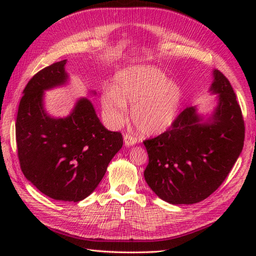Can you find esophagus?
<instances>
[{
    "label": "esophagus",
    "instance_id": "34e87169",
    "mask_svg": "<svg viewBox=\"0 0 256 256\" xmlns=\"http://www.w3.org/2000/svg\"><path fill=\"white\" fill-rule=\"evenodd\" d=\"M135 143H136V138H134L133 136L128 134L124 135V145L128 146V148H131Z\"/></svg>",
    "mask_w": 256,
    "mask_h": 256
}]
</instances>
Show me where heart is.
I'll use <instances>...</instances> for the list:
<instances>
[{
  "mask_svg": "<svg viewBox=\"0 0 256 256\" xmlns=\"http://www.w3.org/2000/svg\"><path fill=\"white\" fill-rule=\"evenodd\" d=\"M128 101L133 103L131 118L145 136H157L176 122L182 89L176 81L152 64L128 66L114 76V86L102 92L101 104L108 122L120 126L125 121Z\"/></svg>",
  "mask_w": 256,
  "mask_h": 256,
  "instance_id": "b5f03b06",
  "label": "heart"
}]
</instances>
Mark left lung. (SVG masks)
I'll list each match as a JSON object with an SVG mask.
<instances>
[{
	"label": "left lung",
	"mask_w": 256,
	"mask_h": 256,
	"mask_svg": "<svg viewBox=\"0 0 256 256\" xmlns=\"http://www.w3.org/2000/svg\"><path fill=\"white\" fill-rule=\"evenodd\" d=\"M210 113L189 106L165 133L148 140L145 180L156 196L170 204H192L214 192L240 156L244 143L241 108L232 86L212 70Z\"/></svg>",
	"instance_id": "8db88e82"
}]
</instances>
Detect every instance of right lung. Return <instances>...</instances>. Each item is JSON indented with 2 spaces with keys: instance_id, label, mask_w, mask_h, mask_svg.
<instances>
[{
  "instance_id": "right-lung-1",
  "label": "right lung",
  "mask_w": 256,
  "mask_h": 256,
  "mask_svg": "<svg viewBox=\"0 0 256 256\" xmlns=\"http://www.w3.org/2000/svg\"><path fill=\"white\" fill-rule=\"evenodd\" d=\"M66 64L67 59L50 64L27 84L16 118V143L27 180L52 199L77 202L94 192L123 138L103 126L88 98H79L67 116L46 111L45 92L69 84Z\"/></svg>"
}]
</instances>
